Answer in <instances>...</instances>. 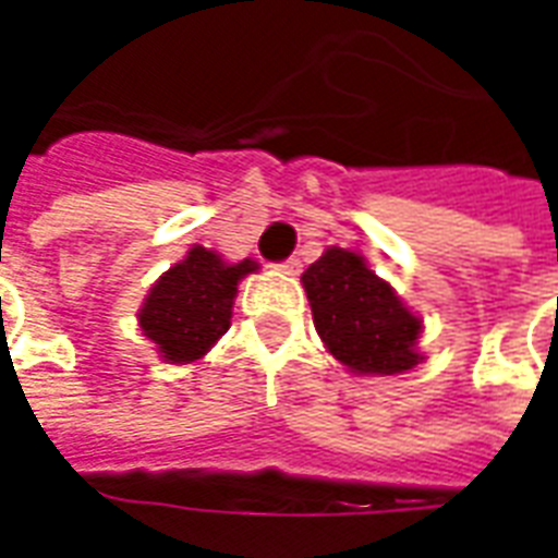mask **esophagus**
Masks as SVG:
<instances>
[{
    "label": "esophagus",
    "instance_id": "1",
    "mask_svg": "<svg viewBox=\"0 0 558 558\" xmlns=\"http://www.w3.org/2000/svg\"><path fill=\"white\" fill-rule=\"evenodd\" d=\"M280 271H283V275H299V271H302V263H299L295 256H290V259L280 263Z\"/></svg>",
    "mask_w": 558,
    "mask_h": 558
}]
</instances>
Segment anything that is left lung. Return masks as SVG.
<instances>
[{"instance_id":"8db88e82","label":"left lung","mask_w":558,"mask_h":558,"mask_svg":"<svg viewBox=\"0 0 558 558\" xmlns=\"http://www.w3.org/2000/svg\"><path fill=\"white\" fill-rule=\"evenodd\" d=\"M302 283L326 350L352 374L391 376L421 362V319L359 254L328 247Z\"/></svg>"}]
</instances>
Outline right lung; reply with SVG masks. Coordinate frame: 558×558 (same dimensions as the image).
Instances as JSON below:
<instances>
[{"instance_id": "right-lung-1", "label": "right lung", "mask_w": 558, "mask_h": 558, "mask_svg": "<svg viewBox=\"0 0 558 558\" xmlns=\"http://www.w3.org/2000/svg\"><path fill=\"white\" fill-rule=\"evenodd\" d=\"M256 271L254 259L223 263L220 254L194 244L182 263L163 271L140 307V328L158 343L163 362L187 364L203 359L230 328L239 280Z\"/></svg>"}]
</instances>
